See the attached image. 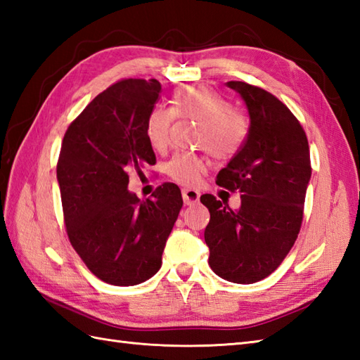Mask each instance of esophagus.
<instances>
[{"label": "esophagus", "instance_id": "obj_1", "mask_svg": "<svg viewBox=\"0 0 360 360\" xmlns=\"http://www.w3.org/2000/svg\"><path fill=\"white\" fill-rule=\"evenodd\" d=\"M200 196H201V193L195 188H184V190H182V198H184V202L187 205L196 204L198 201H200Z\"/></svg>", "mask_w": 360, "mask_h": 360}]
</instances>
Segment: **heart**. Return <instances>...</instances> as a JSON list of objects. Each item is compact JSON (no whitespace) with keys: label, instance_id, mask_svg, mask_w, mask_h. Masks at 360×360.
<instances>
[{"label":"heart","instance_id":"b5f03b06","mask_svg":"<svg viewBox=\"0 0 360 360\" xmlns=\"http://www.w3.org/2000/svg\"><path fill=\"white\" fill-rule=\"evenodd\" d=\"M173 117L200 124L196 145L212 158L227 160L241 150L249 134L246 112L232 106L218 91L202 85L181 88L172 98V110L155 108L147 119V137L156 151H164L170 139ZM205 170L201 158L176 155L165 167V173L182 186H196Z\"/></svg>","mask_w":360,"mask_h":360}]
</instances>
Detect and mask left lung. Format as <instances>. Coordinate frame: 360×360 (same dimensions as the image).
<instances>
[{
	"mask_svg": "<svg viewBox=\"0 0 360 360\" xmlns=\"http://www.w3.org/2000/svg\"><path fill=\"white\" fill-rule=\"evenodd\" d=\"M227 86L246 103L250 127L217 184L240 190L241 207L232 210L213 195H202L210 212L204 240L218 277L250 285L277 269L300 232L311 179L309 145L300 122L277 97L244 82Z\"/></svg>",
	"mask_w": 360,
	"mask_h": 360,
	"instance_id": "obj_1",
	"label": "left lung"
}]
</instances>
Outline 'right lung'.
Wrapping results in <instances>:
<instances>
[{
    "label": "right lung",
    "instance_id": "add662e5",
    "mask_svg": "<svg viewBox=\"0 0 360 360\" xmlns=\"http://www.w3.org/2000/svg\"><path fill=\"white\" fill-rule=\"evenodd\" d=\"M156 79H127L98 94L68 127L57 164L68 238L97 278L134 286L162 264L182 207L179 187L159 186L148 200L128 192V173L156 156L147 119L159 98Z\"/></svg>",
    "mask_w": 360,
    "mask_h": 360
}]
</instances>
